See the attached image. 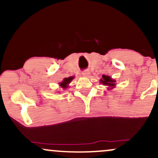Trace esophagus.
Here are the masks:
<instances>
[{
  "instance_id": "obj_1",
  "label": "esophagus",
  "mask_w": 158,
  "mask_h": 158,
  "mask_svg": "<svg viewBox=\"0 0 158 158\" xmlns=\"http://www.w3.org/2000/svg\"><path fill=\"white\" fill-rule=\"evenodd\" d=\"M81 74H82V77H89V75H90V72H89V70H85L82 72V73H81Z\"/></svg>"
}]
</instances>
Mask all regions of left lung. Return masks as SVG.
Wrapping results in <instances>:
<instances>
[{"instance_id": "8db88e82", "label": "left lung", "mask_w": 158, "mask_h": 158, "mask_svg": "<svg viewBox=\"0 0 158 158\" xmlns=\"http://www.w3.org/2000/svg\"><path fill=\"white\" fill-rule=\"evenodd\" d=\"M101 83H102V85H107L110 88H113L115 87V80L112 79L109 76H106V75H102V79H100ZM109 88V89H110Z\"/></svg>"}]
</instances>
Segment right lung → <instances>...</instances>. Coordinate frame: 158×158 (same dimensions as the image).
Returning <instances> with one entry per match:
<instances>
[{
    "mask_svg": "<svg viewBox=\"0 0 158 158\" xmlns=\"http://www.w3.org/2000/svg\"><path fill=\"white\" fill-rule=\"evenodd\" d=\"M73 77H68V78H64V80H63L62 81H61V83H59V85H60V86L62 88H66L67 87H68V85L69 84V83L71 81L72 79H73Z\"/></svg>",
    "mask_w": 158,
    "mask_h": 158,
    "instance_id": "right-lung-1",
    "label": "right lung"
}]
</instances>
